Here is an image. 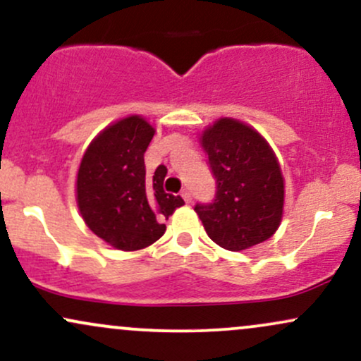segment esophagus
<instances>
[{
    "instance_id": "obj_1",
    "label": "esophagus",
    "mask_w": 361,
    "mask_h": 361,
    "mask_svg": "<svg viewBox=\"0 0 361 361\" xmlns=\"http://www.w3.org/2000/svg\"><path fill=\"white\" fill-rule=\"evenodd\" d=\"M180 196H182V200L188 202V204L192 201V196H191V192H189V191H182Z\"/></svg>"
}]
</instances>
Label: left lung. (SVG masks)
Listing matches in <instances>:
<instances>
[{
    "instance_id": "1",
    "label": "left lung",
    "mask_w": 361,
    "mask_h": 361,
    "mask_svg": "<svg viewBox=\"0 0 361 361\" xmlns=\"http://www.w3.org/2000/svg\"><path fill=\"white\" fill-rule=\"evenodd\" d=\"M200 143L216 179L213 202L194 206L208 237L233 252L273 237L285 208V179L268 141L249 124L221 117Z\"/></svg>"
}]
</instances>
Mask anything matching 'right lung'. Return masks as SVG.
Wrapping results in <instances>:
<instances>
[{
  "mask_svg": "<svg viewBox=\"0 0 361 361\" xmlns=\"http://www.w3.org/2000/svg\"><path fill=\"white\" fill-rule=\"evenodd\" d=\"M155 128L128 116L99 133L85 149L76 173V204L88 228L119 250H140L165 233L164 220L184 204L164 191L167 169L152 177L145 152Z\"/></svg>",
  "mask_w": 361,
  "mask_h": 361,
  "instance_id": "add662e5",
  "label": "right lung"
}]
</instances>
